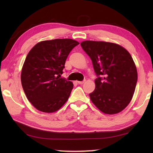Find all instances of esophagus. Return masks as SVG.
Returning <instances> with one entry per match:
<instances>
[{
    "instance_id": "34e87169",
    "label": "esophagus",
    "mask_w": 153,
    "mask_h": 153,
    "mask_svg": "<svg viewBox=\"0 0 153 153\" xmlns=\"http://www.w3.org/2000/svg\"><path fill=\"white\" fill-rule=\"evenodd\" d=\"M85 82H86V80H83V81H80V82H77V83H78V84H84V83Z\"/></svg>"
}]
</instances>
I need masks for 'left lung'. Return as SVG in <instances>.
Masks as SVG:
<instances>
[{
	"label": "left lung",
	"mask_w": 153,
	"mask_h": 153,
	"mask_svg": "<svg viewBox=\"0 0 153 153\" xmlns=\"http://www.w3.org/2000/svg\"><path fill=\"white\" fill-rule=\"evenodd\" d=\"M81 46L91 59L97 76L95 89L89 94L92 102L104 113L121 112L130 102L138 79L130 54L111 42L87 40Z\"/></svg>",
	"instance_id": "1"
}]
</instances>
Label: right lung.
I'll return each instance as SVG.
<instances>
[{
  "mask_svg": "<svg viewBox=\"0 0 153 153\" xmlns=\"http://www.w3.org/2000/svg\"><path fill=\"white\" fill-rule=\"evenodd\" d=\"M78 45L68 38L42 41L27 54L21 80L28 100L38 110L55 112L68 100L74 84L61 75L69 54Z\"/></svg>",
  "mask_w": 153,
  "mask_h": 153,
  "instance_id": "add662e5",
  "label": "right lung"
}]
</instances>
